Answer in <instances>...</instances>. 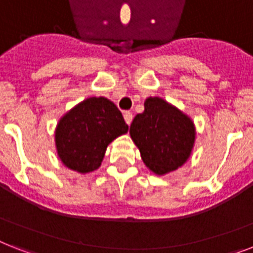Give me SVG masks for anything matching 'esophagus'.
<instances>
[{"instance_id":"1","label":"esophagus","mask_w":253,"mask_h":253,"mask_svg":"<svg viewBox=\"0 0 253 253\" xmlns=\"http://www.w3.org/2000/svg\"><path fill=\"white\" fill-rule=\"evenodd\" d=\"M123 117H125V121H126L127 125L130 126L131 122H132V113H131V112H125Z\"/></svg>"}]
</instances>
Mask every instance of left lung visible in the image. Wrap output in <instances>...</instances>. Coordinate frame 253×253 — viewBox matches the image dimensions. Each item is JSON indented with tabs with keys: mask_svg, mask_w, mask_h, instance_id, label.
Returning <instances> with one entry per match:
<instances>
[{
	"mask_svg": "<svg viewBox=\"0 0 253 253\" xmlns=\"http://www.w3.org/2000/svg\"><path fill=\"white\" fill-rule=\"evenodd\" d=\"M130 135L148 169L157 175L174 171L190 159L196 130L190 117L161 97H148L133 118Z\"/></svg>",
	"mask_w": 253,
	"mask_h": 253,
	"instance_id": "1",
	"label": "left lung"
}]
</instances>
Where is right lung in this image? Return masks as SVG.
Returning <instances> with one entry per match:
<instances>
[{"label":"right lung","mask_w":253,"mask_h":253,"mask_svg":"<svg viewBox=\"0 0 253 253\" xmlns=\"http://www.w3.org/2000/svg\"><path fill=\"white\" fill-rule=\"evenodd\" d=\"M128 131L122 113L106 97H89L79 102L57 123V155L69 169L91 173L101 166L106 148Z\"/></svg>","instance_id":"add662e5"}]
</instances>
